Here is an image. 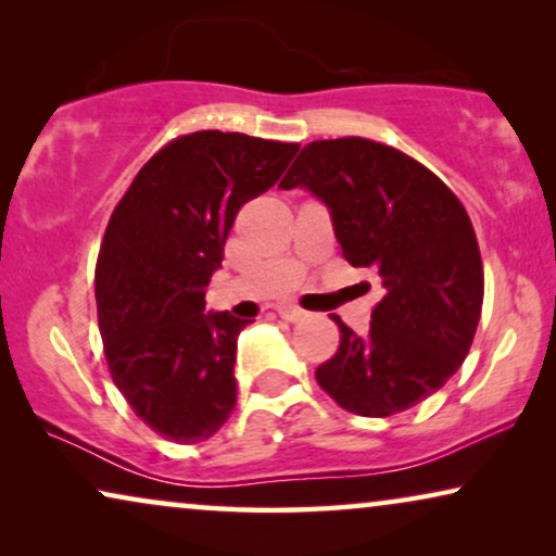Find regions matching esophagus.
<instances>
[{"label":"esophagus","mask_w":556,"mask_h":556,"mask_svg":"<svg viewBox=\"0 0 556 556\" xmlns=\"http://www.w3.org/2000/svg\"><path fill=\"white\" fill-rule=\"evenodd\" d=\"M278 316L286 318V321H301V318L306 316V311L293 306V303H283V306H278Z\"/></svg>","instance_id":"1"}]
</instances>
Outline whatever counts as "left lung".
<instances>
[{"label":"left lung","instance_id":"left-lung-1","mask_svg":"<svg viewBox=\"0 0 556 556\" xmlns=\"http://www.w3.org/2000/svg\"><path fill=\"white\" fill-rule=\"evenodd\" d=\"M278 187L324 200L346 263L375 270L384 291L367 333L331 314L341 337L316 369L321 390L364 417L438 392L468 356L483 306L481 250L458 197L413 156L362 136L306 143Z\"/></svg>","mask_w":556,"mask_h":556}]
</instances>
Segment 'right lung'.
<instances>
[{
  "mask_svg": "<svg viewBox=\"0 0 556 556\" xmlns=\"http://www.w3.org/2000/svg\"><path fill=\"white\" fill-rule=\"evenodd\" d=\"M299 143L194 131L156 151L121 197L96 263L113 384L151 430L200 443L238 402L235 349L250 321L202 314L240 207L280 179Z\"/></svg>",
  "mask_w": 556,
  "mask_h": 556,
  "instance_id": "right-lung-1",
  "label": "right lung"
}]
</instances>
